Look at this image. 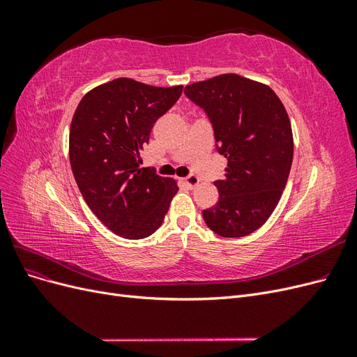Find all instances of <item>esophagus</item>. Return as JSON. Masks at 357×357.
<instances>
[{"label":"esophagus","mask_w":357,"mask_h":357,"mask_svg":"<svg viewBox=\"0 0 357 357\" xmlns=\"http://www.w3.org/2000/svg\"><path fill=\"white\" fill-rule=\"evenodd\" d=\"M183 183H185V185H186L188 188H190V189H195V188L199 185V178H198L197 176L190 174V176H188L186 178H183Z\"/></svg>","instance_id":"34e87169"}]
</instances>
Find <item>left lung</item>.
Returning a JSON list of instances; mask_svg holds the SVG:
<instances>
[{"mask_svg":"<svg viewBox=\"0 0 357 357\" xmlns=\"http://www.w3.org/2000/svg\"><path fill=\"white\" fill-rule=\"evenodd\" d=\"M185 93L208 114L218 152L228 159L214 181L219 201L204 220L226 238L252 234L275 210L294 159L284 105L268 84L234 73L188 84Z\"/></svg>","mask_w":357,"mask_h":357,"instance_id":"left-lung-1","label":"left lung"}]
</instances>
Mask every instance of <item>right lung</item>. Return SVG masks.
<instances>
[{"label": "right lung", "mask_w": 357, "mask_h": 357, "mask_svg": "<svg viewBox=\"0 0 357 357\" xmlns=\"http://www.w3.org/2000/svg\"><path fill=\"white\" fill-rule=\"evenodd\" d=\"M183 86L158 88L114 79L91 89L70 128V164L89 208L128 240L152 235L165 219L177 181L139 168V152L158 119L180 98Z\"/></svg>", "instance_id": "add662e5"}]
</instances>
